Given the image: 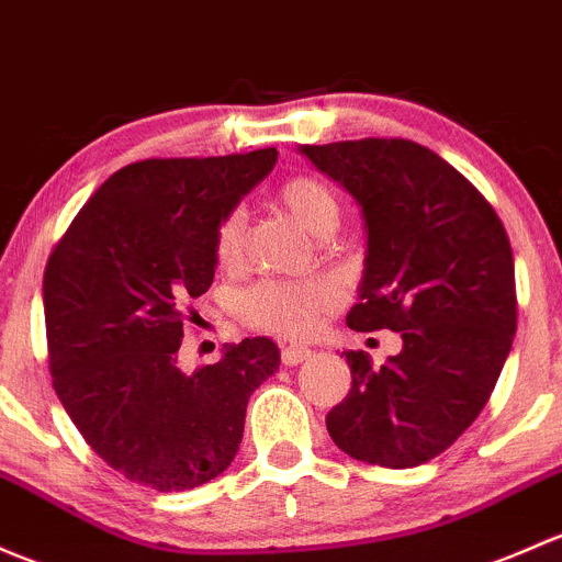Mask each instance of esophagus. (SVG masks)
<instances>
[{"label": "esophagus", "mask_w": 562, "mask_h": 562, "mask_svg": "<svg viewBox=\"0 0 562 562\" xmlns=\"http://www.w3.org/2000/svg\"><path fill=\"white\" fill-rule=\"evenodd\" d=\"M310 358H312V350H306V347H299V345L282 347V363L285 366H299Z\"/></svg>", "instance_id": "esophagus-1"}]
</instances>
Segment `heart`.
Here are the masks:
<instances>
[{"label": "heart", "mask_w": 562, "mask_h": 562, "mask_svg": "<svg viewBox=\"0 0 562 562\" xmlns=\"http://www.w3.org/2000/svg\"><path fill=\"white\" fill-rule=\"evenodd\" d=\"M280 202L315 236H330L341 223V202L326 182L315 177H291L282 182ZM247 212L234 206L221 221L215 234V256L223 266H236L245 256ZM339 306V291L334 282L321 280H263L252 285L241 299V312L252 328L304 339L317 330L330 312Z\"/></svg>", "instance_id": "1"}]
</instances>
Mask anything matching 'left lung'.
Returning <instances> with one entry per match:
<instances>
[{"label":"left lung","mask_w":562,"mask_h":562,"mask_svg":"<svg viewBox=\"0 0 562 562\" xmlns=\"http://www.w3.org/2000/svg\"><path fill=\"white\" fill-rule=\"evenodd\" d=\"M366 226L356 330L390 328L404 350L374 369L345 352L352 387L328 412L334 445L385 469L428 463L480 417L517 330L515 258L487 199L409 139L301 145Z\"/></svg>","instance_id":"obj_1"}]
</instances>
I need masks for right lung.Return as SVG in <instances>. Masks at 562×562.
Returning <instances> with one entry per match:
<instances>
[{
  "mask_svg": "<svg viewBox=\"0 0 562 562\" xmlns=\"http://www.w3.org/2000/svg\"><path fill=\"white\" fill-rule=\"evenodd\" d=\"M277 150L147 158L117 169L50 252L43 280L53 387L93 452L158 493L232 465L247 401L280 369L266 336L186 374L182 326L215 277L223 217L274 169Z\"/></svg>",
  "mask_w": 562,
  "mask_h": 562,
  "instance_id": "1",
  "label": "right lung"
}]
</instances>
